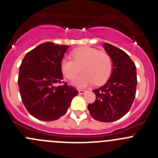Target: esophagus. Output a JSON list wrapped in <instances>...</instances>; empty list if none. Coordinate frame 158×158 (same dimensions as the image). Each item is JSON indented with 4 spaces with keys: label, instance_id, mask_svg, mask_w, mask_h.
<instances>
[{
    "label": "esophagus",
    "instance_id": "esophagus-1",
    "mask_svg": "<svg viewBox=\"0 0 158 158\" xmlns=\"http://www.w3.org/2000/svg\"><path fill=\"white\" fill-rule=\"evenodd\" d=\"M79 92L80 94H84L85 92V89H79Z\"/></svg>",
    "mask_w": 158,
    "mask_h": 158
}]
</instances>
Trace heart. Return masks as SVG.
<instances>
[{
  "label": "heart",
  "instance_id": "1",
  "mask_svg": "<svg viewBox=\"0 0 158 158\" xmlns=\"http://www.w3.org/2000/svg\"><path fill=\"white\" fill-rule=\"evenodd\" d=\"M69 56L63 57L60 62V68L63 76L73 80L82 71V75L74 81V85L84 87L95 83L99 85L107 82L113 69L111 56L106 52L92 47L76 49Z\"/></svg>",
  "mask_w": 158,
  "mask_h": 158
}]
</instances>
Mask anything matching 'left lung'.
<instances>
[{
    "mask_svg": "<svg viewBox=\"0 0 158 158\" xmlns=\"http://www.w3.org/2000/svg\"><path fill=\"white\" fill-rule=\"evenodd\" d=\"M111 56L113 69L108 82L100 88L94 89L95 100L88 109L94 119L111 122L123 117L130 110L136 93V66L129 56L111 44H104Z\"/></svg>",
    "mask_w": 158,
    "mask_h": 158,
    "instance_id": "1",
    "label": "left lung"
}]
</instances>
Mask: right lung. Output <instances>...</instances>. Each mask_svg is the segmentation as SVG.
Listing matches in <instances>:
<instances>
[{
  "instance_id": "right-lung-1",
  "label": "right lung",
  "mask_w": 158,
  "mask_h": 158,
  "mask_svg": "<svg viewBox=\"0 0 158 158\" xmlns=\"http://www.w3.org/2000/svg\"><path fill=\"white\" fill-rule=\"evenodd\" d=\"M68 48V46L44 43L28 52L20 64V96L28 112L36 118L46 122L60 118L79 93L76 88L62 82L60 62ZM60 83L64 85L55 86Z\"/></svg>"
}]
</instances>
